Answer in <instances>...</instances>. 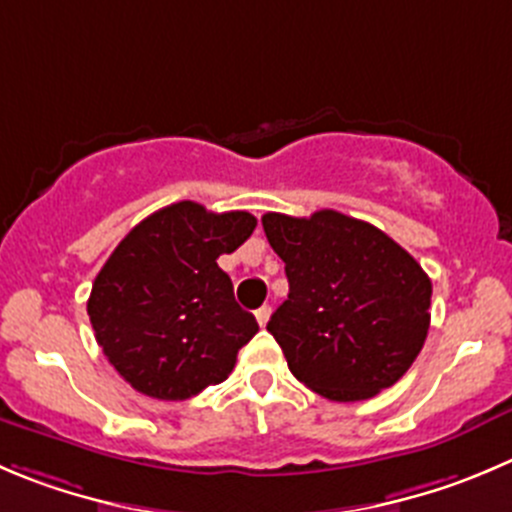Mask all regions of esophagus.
<instances>
[{
	"label": "esophagus",
	"mask_w": 512,
	"mask_h": 512,
	"mask_svg": "<svg viewBox=\"0 0 512 512\" xmlns=\"http://www.w3.org/2000/svg\"><path fill=\"white\" fill-rule=\"evenodd\" d=\"M271 319V309L269 306H261V309H256V321H259V326H266Z\"/></svg>",
	"instance_id": "1"
}]
</instances>
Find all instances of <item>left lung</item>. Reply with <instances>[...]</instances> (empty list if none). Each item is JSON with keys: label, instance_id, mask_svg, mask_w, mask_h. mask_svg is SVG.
Wrapping results in <instances>:
<instances>
[{"label": "left lung", "instance_id": "8db88e82", "mask_svg": "<svg viewBox=\"0 0 512 512\" xmlns=\"http://www.w3.org/2000/svg\"><path fill=\"white\" fill-rule=\"evenodd\" d=\"M261 223L289 279L266 329L291 374L334 402L392 387L427 339L430 276L387 233L339 211Z\"/></svg>", "mask_w": 512, "mask_h": 512}]
</instances>
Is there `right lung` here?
I'll return each instance as SVG.
<instances>
[{
	"label": "right lung",
	"instance_id": "right-lung-1",
	"mask_svg": "<svg viewBox=\"0 0 512 512\" xmlns=\"http://www.w3.org/2000/svg\"><path fill=\"white\" fill-rule=\"evenodd\" d=\"M256 228L246 211L193 201L140 221L100 269L87 299L97 344L120 377L155 399H191L223 382L259 332L218 266Z\"/></svg>",
	"mask_w": 512,
	"mask_h": 512
}]
</instances>
